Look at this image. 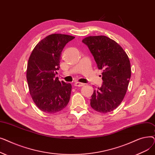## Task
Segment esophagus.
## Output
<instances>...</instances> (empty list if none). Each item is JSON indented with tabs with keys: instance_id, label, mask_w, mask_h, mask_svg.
Here are the masks:
<instances>
[{
	"instance_id": "1",
	"label": "esophagus",
	"mask_w": 155,
	"mask_h": 155,
	"mask_svg": "<svg viewBox=\"0 0 155 155\" xmlns=\"http://www.w3.org/2000/svg\"><path fill=\"white\" fill-rule=\"evenodd\" d=\"M74 85L76 87H82V86L85 85V84H82V83H80V82H75L74 84Z\"/></svg>"
}]
</instances>
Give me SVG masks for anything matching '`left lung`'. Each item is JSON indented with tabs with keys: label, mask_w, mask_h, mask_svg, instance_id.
<instances>
[{
	"label": "left lung",
	"mask_w": 155,
	"mask_h": 155,
	"mask_svg": "<svg viewBox=\"0 0 155 155\" xmlns=\"http://www.w3.org/2000/svg\"><path fill=\"white\" fill-rule=\"evenodd\" d=\"M82 42L92 54L97 67L103 70V84L94 90L91 107L101 113L111 112L120 105L127 92L131 75L129 57L118 43L105 36H88Z\"/></svg>",
	"instance_id": "left-lung-1"
}]
</instances>
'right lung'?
Masks as SVG:
<instances>
[{"label": "right lung", "instance_id": "1", "mask_svg": "<svg viewBox=\"0 0 155 155\" xmlns=\"http://www.w3.org/2000/svg\"><path fill=\"white\" fill-rule=\"evenodd\" d=\"M74 36L52 34L36 45L32 50L26 71L29 90L32 100L41 111L54 114L62 110L69 102L71 85L54 78L60 68L64 46Z\"/></svg>", "mask_w": 155, "mask_h": 155}]
</instances>
